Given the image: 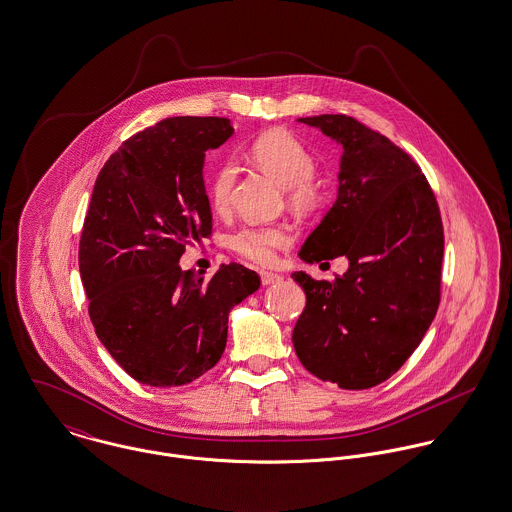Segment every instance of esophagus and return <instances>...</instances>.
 Instances as JSON below:
<instances>
[{
	"mask_svg": "<svg viewBox=\"0 0 512 512\" xmlns=\"http://www.w3.org/2000/svg\"><path fill=\"white\" fill-rule=\"evenodd\" d=\"M283 281V277L281 275H277V273H271V271H261V283L267 284H277Z\"/></svg>",
	"mask_w": 512,
	"mask_h": 512,
	"instance_id": "obj_1",
	"label": "esophagus"
}]
</instances>
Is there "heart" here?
<instances>
[{
  "instance_id": "1",
  "label": "heart",
  "mask_w": 512,
  "mask_h": 512,
  "mask_svg": "<svg viewBox=\"0 0 512 512\" xmlns=\"http://www.w3.org/2000/svg\"><path fill=\"white\" fill-rule=\"evenodd\" d=\"M251 159L286 188L288 204L298 212H312L322 200V186L314 180L316 157L292 133L275 129L257 137L249 147ZM235 165L222 163L210 178V198L216 208H226L235 182ZM290 243V233L283 226H245L231 235V247L237 255L271 263L277 249Z\"/></svg>"
}]
</instances>
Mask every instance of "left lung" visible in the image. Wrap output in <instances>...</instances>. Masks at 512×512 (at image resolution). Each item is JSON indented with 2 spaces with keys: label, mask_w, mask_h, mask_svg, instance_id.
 Here are the masks:
<instances>
[{
  "label": "left lung",
  "mask_w": 512,
  "mask_h": 512,
  "mask_svg": "<svg viewBox=\"0 0 512 512\" xmlns=\"http://www.w3.org/2000/svg\"><path fill=\"white\" fill-rule=\"evenodd\" d=\"M298 121L343 149L338 198L298 255L306 263L343 255L349 269L334 281L292 273L306 292L292 343L318 379L371 389L397 373L436 316L440 208L420 167L385 135L343 114Z\"/></svg>",
  "instance_id": "8db88e82"
}]
</instances>
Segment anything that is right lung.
Wrapping results in <instances>:
<instances>
[{"instance_id":"right-lung-1","label":"right lung","mask_w":512,"mask_h":512,"mask_svg":"<svg viewBox=\"0 0 512 512\" xmlns=\"http://www.w3.org/2000/svg\"><path fill=\"white\" fill-rule=\"evenodd\" d=\"M233 135L226 117H167L127 141L98 174L78 265L96 336L135 381L180 387L212 369L233 306L261 279L239 263L212 279L182 271L212 233L204 159Z\"/></svg>"}]
</instances>
